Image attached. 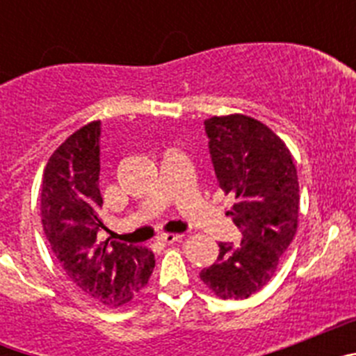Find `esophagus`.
<instances>
[{"instance_id": "esophagus-1", "label": "esophagus", "mask_w": 356, "mask_h": 356, "mask_svg": "<svg viewBox=\"0 0 356 356\" xmlns=\"http://www.w3.org/2000/svg\"><path fill=\"white\" fill-rule=\"evenodd\" d=\"M181 238V235L178 234H162L159 237L160 242H163V244H172V242H178Z\"/></svg>"}]
</instances>
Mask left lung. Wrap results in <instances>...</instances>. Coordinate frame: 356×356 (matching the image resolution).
<instances>
[{"label":"left lung","mask_w":356,"mask_h":356,"mask_svg":"<svg viewBox=\"0 0 356 356\" xmlns=\"http://www.w3.org/2000/svg\"><path fill=\"white\" fill-rule=\"evenodd\" d=\"M219 187L235 196L229 210L241 244H219V257L200 273L222 300H246L275 276L300 217V184L291 151L273 130L242 114L205 121Z\"/></svg>","instance_id":"obj_1"}]
</instances>
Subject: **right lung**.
I'll return each instance as SVG.
<instances>
[{
	"mask_svg": "<svg viewBox=\"0 0 356 356\" xmlns=\"http://www.w3.org/2000/svg\"><path fill=\"white\" fill-rule=\"evenodd\" d=\"M99 135L92 121L67 137L44 169L40 217L53 254L81 292L108 307L124 305L147 284L155 254L143 246L99 238Z\"/></svg>",
	"mask_w": 356,
	"mask_h": 356,
	"instance_id": "obj_1",
	"label": "right lung"
}]
</instances>
